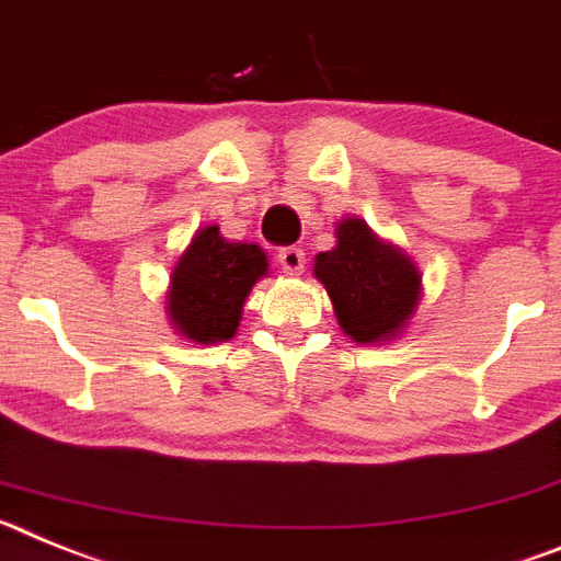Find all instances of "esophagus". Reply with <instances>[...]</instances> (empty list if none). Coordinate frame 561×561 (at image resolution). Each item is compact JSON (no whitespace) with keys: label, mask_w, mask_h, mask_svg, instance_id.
Here are the masks:
<instances>
[{"label":"esophagus","mask_w":561,"mask_h":561,"mask_svg":"<svg viewBox=\"0 0 561 561\" xmlns=\"http://www.w3.org/2000/svg\"><path fill=\"white\" fill-rule=\"evenodd\" d=\"M279 265H282V271H285V274H290V276L301 274V271H305V251H301V248H296V245L282 248Z\"/></svg>","instance_id":"1"}]
</instances>
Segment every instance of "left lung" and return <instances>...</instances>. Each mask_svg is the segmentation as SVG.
Instances as JSON below:
<instances>
[{
    "mask_svg": "<svg viewBox=\"0 0 561 561\" xmlns=\"http://www.w3.org/2000/svg\"><path fill=\"white\" fill-rule=\"evenodd\" d=\"M313 274L328 287L341 330L358 344L396 339L423 290L415 262L358 217L335 226V248L316 256Z\"/></svg>",
    "mask_w": 561,
    "mask_h": 561,
    "instance_id": "1",
    "label": "left lung"
}]
</instances>
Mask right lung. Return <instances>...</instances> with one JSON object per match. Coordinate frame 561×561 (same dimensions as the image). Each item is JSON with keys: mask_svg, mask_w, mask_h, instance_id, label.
<instances>
[{"mask_svg": "<svg viewBox=\"0 0 561 561\" xmlns=\"http://www.w3.org/2000/svg\"><path fill=\"white\" fill-rule=\"evenodd\" d=\"M265 274L267 256L260 245L228 242L217 226L197 228L169 276V321L194 344L233 339L242 305Z\"/></svg>", "mask_w": 561, "mask_h": 561, "instance_id": "add662e5", "label": "right lung"}]
</instances>
